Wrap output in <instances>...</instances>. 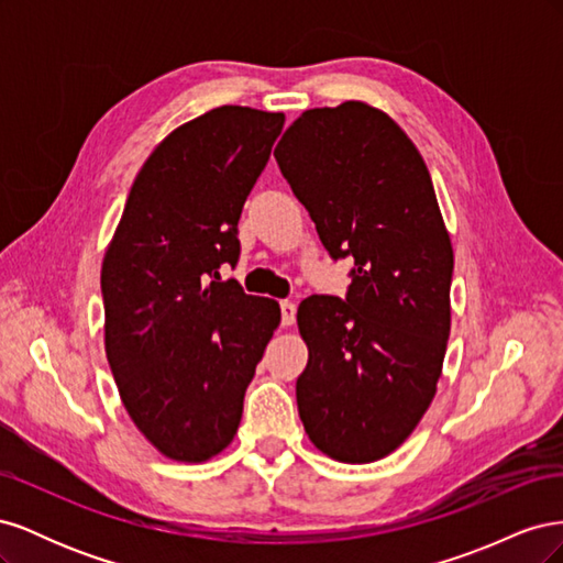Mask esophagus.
Wrapping results in <instances>:
<instances>
[{
	"instance_id": "obj_1",
	"label": "esophagus",
	"mask_w": 563,
	"mask_h": 563,
	"mask_svg": "<svg viewBox=\"0 0 563 563\" xmlns=\"http://www.w3.org/2000/svg\"><path fill=\"white\" fill-rule=\"evenodd\" d=\"M279 310H282V323H284V327H291V323L296 321V302L282 300L279 302Z\"/></svg>"
}]
</instances>
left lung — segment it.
Wrapping results in <instances>:
<instances>
[{
    "mask_svg": "<svg viewBox=\"0 0 563 563\" xmlns=\"http://www.w3.org/2000/svg\"><path fill=\"white\" fill-rule=\"evenodd\" d=\"M275 159L331 258L354 261L345 298L298 308V413L319 451L373 463L416 430L446 354L453 249L434 185L408 135L360 100L302 112Z\"/></svg>",
    "mask_w": 563,
    "mask_h": 563,
    "instance_id": "left-lung-1",
    "label": "left lung"
}]
</instances>
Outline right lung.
<instances>
[{"label":"right lung","instance_id":"add662e5","mask_svg":"<svg viewBox=\"0 0 563 563\" xmlns=\"http://www.w3.org/2000/svg\"><path fill=\"white\" fill-rule=\"evenodd\" d=\"M284 126L223 106L178 126L135 176L100 269L106 352L131 420L166 457L203 463L240 428L279 305L220 267L240 261V216Z\"/></svg>","mask_w":563,"mask_h":563}]
</instances>
